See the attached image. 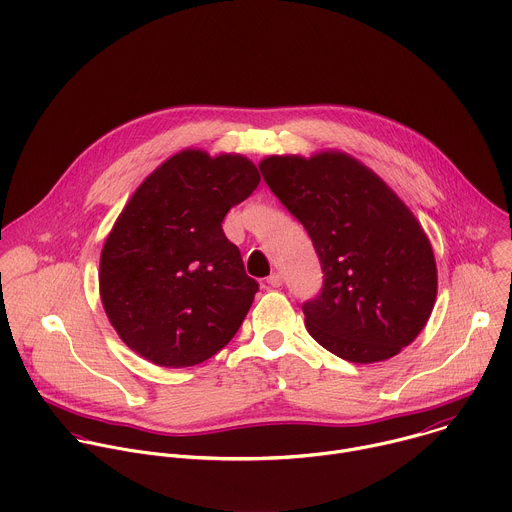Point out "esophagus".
Masks as SVG:
<instances>
[{
    "instance_id": "obj_1",
    "label": "esophagus",
    "mask_w": 512,
    "mask_h": 512,
    "mask_svg": "<svg viewBox=\"0 0 512 512\" xmlns=\"http://www.w3.org/2000/svg\"><path fill=\"white\" fill-rule=\"evenodd\" d=\"M267 283H269L271 287H279V285L283 283V279H281V273H271V275L267 277Z\"/></svg>"
}]
</instances>
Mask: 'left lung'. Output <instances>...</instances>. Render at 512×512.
Returning <instances> with one entry per match:
<instances>
[{
    "instance_id": "1",
    "label": "left lung",
    "mask_w": 512,
    "mask_h": 512,
    "mask_svg": "<svg viewBox=\"0 0 512 512\" xmlns=\"http://www.w3.org/2000/svg\"><path fill=\"white\" fill-rule=\"evenodd\" d=\"M259 168L321 263L323 287L303 303L309 335L354 364L410 346L438 289L432 245L412 211L346 152L267 156Z\"/></svg>"
}]
</instances>
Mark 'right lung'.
<instances>
[{
  "label": "right lung",
  "mask_w": 512,
  "mask_h": 512,
  "mask_svg": "<svg viewBox=\"0 0 512 512\" xmlns=\"http://www.w3.org/2000/svg\"><path fill=\"white\" fill-rule=\"evenodd\" d=\"M259 181L241 154L189 148L134 191L100 255L102 305L132 352L191 368L231 342L259 283L221 223Z\"/></svg>",
  "instance_id": "right-lung-1"
}]
</instances>
